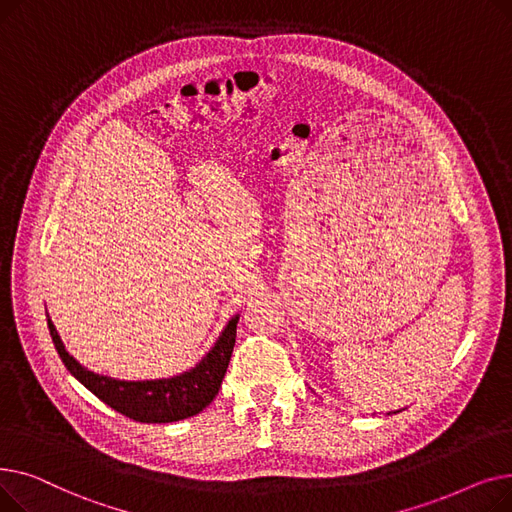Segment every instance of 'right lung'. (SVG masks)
<instances>
[{
	"label": "right lung",
	"instance_id": "right-lung-1",
	"mask_svg": "<svg viewBox=\"0 0 512 512\" xmlns=\"http://www.w3.org/2000/svg\"><path fill=\"white\" fill-rule=\"evenodd\" d=\"M238 315L228 321L222 336L197 367L170 380L120 382L93 373L68 355L56 328L47 317V328L56 351L74 378L89 388L107 407L141 423H172L201 413L218 394L236 342Z\"/></svg>",
	"mask_w": 512,
	"mask_h": 512
}]
</instances>
